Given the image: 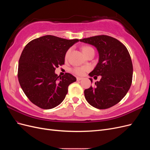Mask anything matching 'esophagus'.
Here are the masks:
<instances>
[{
    "mask_svg": "<svg viewBox=\"0 0 150 150\" xmlns=\"http://www.w3.org/2000/svg\"><path fill=\"white\" fill-rule=\"evenodd\" d=\"M76 79H77V81H81V80L83 79V78H79V77H77Z\"/></svg>",
    "mask_w": 150,
    "mask_h": 150,
    "instance_id": "obj_1",
    "label": "esophagus"
}]
</instances>
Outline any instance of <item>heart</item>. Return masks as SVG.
Wrapping results in <instances>:
<instances>
[{"label": "heart", "instance_id": "b5f03b06", "mask_svg": "<svg viewBox=\"0 0 150 150\" xmlns=\"http://www.w3.org/2000/svg\"><path fill=\"white\" fill-rule=\"evenodd\" d=\"M91 50H94V49L91 47H89V46H84L83 48V51L84 54L88 53L89 51H91ZM69 52H70V51L69 50V51H68L66 54V58H67L68 56H69ZM86 70H87V68L84 67H76L72 69V72L77 75L81 76L84 74V73Z\"/></svg>", "mask_w": 150, "mask_h": 150}]
</instances>
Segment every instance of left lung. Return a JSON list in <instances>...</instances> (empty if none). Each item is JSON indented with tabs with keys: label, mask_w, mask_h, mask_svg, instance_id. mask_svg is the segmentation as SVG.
Instances as JSON below:
<instances>
[{
	"label": "left lung",
	"mask_w": 150,
	"mask_h": 150,
	"mask_svg": "<svg viewBox=\"0 0 150 150\" xmlns=\"http://www.w3.org/2000/svg\"><path fill=\"white\" fill-rule=\"evenodd\" d=\"M79 40L96 47L99 56L96 67L89 75L101 76V79L84 90L86 101L100 110L115 106L125 96L132 83L133 68L128 49L117 39L106 35Z\"/></svg>",
	"instance_id": "left-lung-1"
}]
</instances>
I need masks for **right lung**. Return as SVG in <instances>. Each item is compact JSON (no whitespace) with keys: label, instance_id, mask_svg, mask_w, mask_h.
<instances>
[{"label":"right lung","instance_id":"right-lung-1","mask_svg":"<svg viewBox=\"0 0 150 150\" xmlns=\"http://www.w3.org/2000/svg\"><path fill=\"white\" fill-rule=\"evenodd\" d=\"M78 41L47 35L26 45L19 61L17 77L22 89L35 105L49 110L64 100L68 86L76 78L67 72L58 76L54 71L64 64L67 50Z\"/></svg>","mask_w":150,"mask_h":150}]
</instances>
